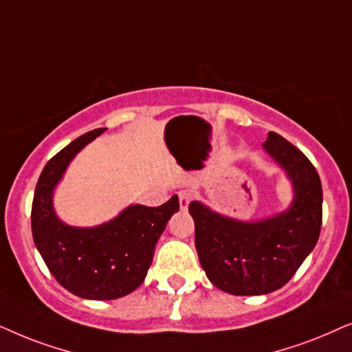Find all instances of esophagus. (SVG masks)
Here are the masks:
<instances>
[{"instance_id":"1","label":"esophagus","mask_w":352,"mask_h":352,"mask_svg":"<svg viewBox=\"0 0 352 352\" xmlns=\"http://www.w3.org/2000/svg\"><path fill=\"white\" fill-rule=\"evenodd\" d=\"M179 201H180V209L182 210L188 209V204H190V201H191V193H190V191H186V190L180 191V193H179Z\"/></svg>"}]
</instances>
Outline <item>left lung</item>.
<instances>
[{"label":"left lung","mask_w":352,"mask_h":352,"mask_svg":"<svg viewBox=\"0 0 352 352\" xmlns=\"http://www.w3.org/2000/svg\"><path fill=\"white\" fill-rule=\"evenodd\" d=\"M262 148L292 184L287 209L261 220H238L199 201L188 208L201 267L214 287L235 296L267 294L287 285L320 235L323 195L316 167L275 132Z\"/></svg>","instance_id":"8db88e82"}]
</instances>
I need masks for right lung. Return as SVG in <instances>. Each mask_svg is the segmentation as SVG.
I'll return each instance as SVG.
<instances>
[{
  "mask_svg": "<svg viewBox=\"0 0 352 352\" xmlns=\"http://www.w3.org/2000/svg\"><path fill=\"white\" fill-rule=\"evenodd\" d=\"M104 130L82 135L50 159L32 204V235L51 275L75 296L95 301L127 296L143 283L159 236L180 209L173 195L159 208L130 204L96 227H72L58 217L56 186L72 159Z\"/></svg>",
  "mask_w": 352,
  "mask_h": 352,
  "instance_id": "1",
  "label": "right lung"
}]
</instances>
